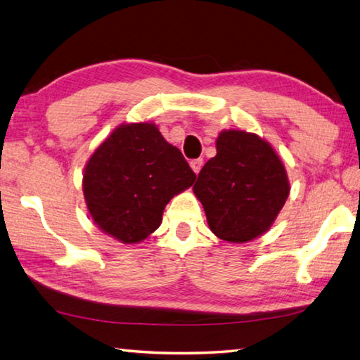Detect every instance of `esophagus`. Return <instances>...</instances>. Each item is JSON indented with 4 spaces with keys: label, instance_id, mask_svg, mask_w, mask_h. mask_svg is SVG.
Instances as JSON below:
<instances>
[{
    "label": "esophagus",
    "instance_id": "1",
    "mask_svg": "<svg viewBox=\"0 0 360 360\" xmlns=\"http://www.w3.org/2000/svg\"><path fill=\"white\" fill-rule=\"evenodd\" d=\"M202 164H204V161L200 160V158H199V160H193L190 162V166L194 170V174H199L200 172V169H202Z\"/></svg>",
    "mask_w": 360,
    "mask_h": 360
}]
</instances>
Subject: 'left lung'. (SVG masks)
<instances>
[{
	"mask_svg": "<svg viewBox=\"0 0 360 360\" xmlns=\"http://www.w3.org/2000/svg\"><path fill=\"white\" fill-rule=\"evenodd\" d=\"M289 190L285 164L272 145L240 129L219 132L217 156L193 186L210 231L231 243L250 242L272 228Z\"/></svg>",
	"mask_w": 360,
	"mask_h": 360,
	"instance_id": "obj_1",
	"label": "left lung"
}]
</instances>
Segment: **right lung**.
<instances>
[{"label": "right lung", "instance_id": "1", "mask_svg": "<svg viewBox=\"0 0 360 360\" xmlns=\"http://www.w3.org/2000/svg\"><path fill=\"white\" fill-rule=\"evenodd\" d=\"M196 174L155 123H123L85 164V202L91 219L118 242L139 243L162 221L169 200L190 188Z\"/></svg>", "mask_w": 360, "mask_h": 360}]
</instances>
